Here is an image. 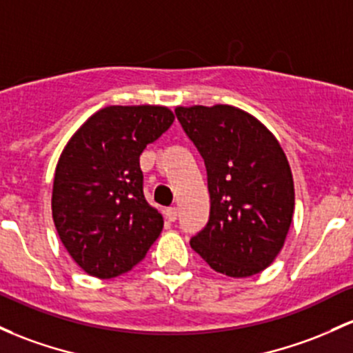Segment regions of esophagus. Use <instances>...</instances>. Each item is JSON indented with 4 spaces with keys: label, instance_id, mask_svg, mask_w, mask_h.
<instances>
[{
    "label": "esophagus",
    "instance_id": "obj_1",
    "mask_svg": "<svg viewBox=\"0 0 353 353\" xmlns=\"http://www.w3.org/2000/svg\"><path fill=\"white\" fill-rule=\"evenodd\" d=\"M165 216H168V219L170 221V223H174V221L177 219V208L165 209Z\"/></svg>",
    "mask_w": 353,
    "mask_h": 353
}]
</instances>
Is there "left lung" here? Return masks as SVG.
Returning a JSON list of instances; mask_svg holds the SVG:
<instances>
[{
  "label": "left lung",
  "mask_w": 353,
  "mask_h": 353,
  "mask_svg": "<svg viewBox=\"0 0 353 353\" xmlns=\"http://www.w3.org/2000/svg\"><path fill=\"white\" fill-rule=\"evenodd\" d=\"M204 159L211 209L191 248L218 273L256 274L283 248L295 208L292 169L274 135L231 105L177 107Z\"/></svg>",
  "instance_id": "obj_1"
}]
</instances>
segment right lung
Masks as SVG:
<instances>
[{
    "instance_id": "1",
    "label": "right lung",
    "mask_w": 353,
    "mask_h": 353,
    "mask_svg": "<svg viewBox=\"0 0 353 353\" xmlns=\"http://www.w3.org/2000/svg\"><path fill=\"white\" fill-rule=\"evenodd\" d=\"M159 105H110L92 115L61 152L53 223L85 273L115 278L145 258L164 221L144 197L139 157L172 125Z\"/></svg>"
}]
</instances>
